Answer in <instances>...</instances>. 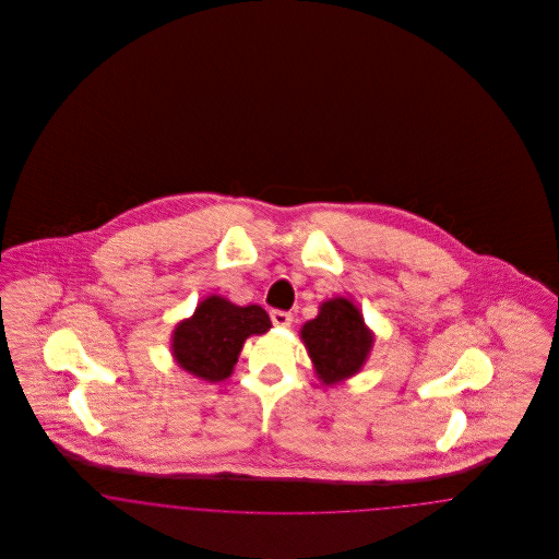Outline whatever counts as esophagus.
<instances>
[{"label":"esophagus","instance_id":"esophagus-1","mask_svg":"<svg viewBox=\"0 0 559 559\" xmlns=\"http://www.w3.org/2000/svg\"><path fill=\"white\" fill-rule=\"evenodd\" d=\"M270 319H272V324H276V326H292L293 322L292 312H285V310H272Z\"/></svg>","mask_w":559,"mask_h":559}]
</instances>
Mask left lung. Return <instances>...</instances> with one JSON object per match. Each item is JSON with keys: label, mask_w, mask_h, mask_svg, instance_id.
Segmentation results:
<instances>
[{"label": "left lung", "mask_w": 559, "mask_h": 559, "mask_svg": "<svg viewBox=\"0 0 559 559\" xmlns=\"http://www.w3.org/2000/svg\"><path fill=\"white\" fill-rule=\"evenodd\" d=\"M301 340L326 385L360 371L372 346L371 331L358 308L344 297L324 301L319 317L304 324Z\"/></svg>", "instance_id": "obj_1"}]
</instances>
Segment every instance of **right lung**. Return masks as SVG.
<instances>
[{
  "mask_svg": "<svg viewBox=\"0 0 559 559\" xmlns=\"http://www.w3.org/2000/svg\"><path fill=\"white\" fill-rule=\"evenodd\" d=\"M272 326L260 306H235L212 295L199 304L194 314L174 331V358L185 371L205 381L230 377L249 335H262Z\"/></svg>",
  "mask_w": 559,
  "mask_h": 559,
  "instance_id": "obj_1",
  "label": "right lung"
}]
</instances>
